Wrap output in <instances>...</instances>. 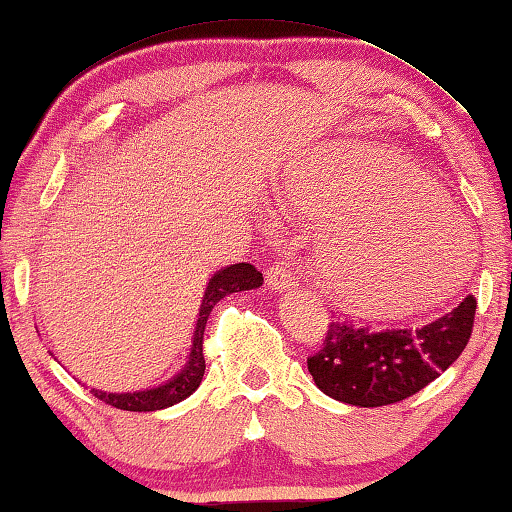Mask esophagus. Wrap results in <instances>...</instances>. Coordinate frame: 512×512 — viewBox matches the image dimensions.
<instances>
[{"mask_svg":"<svg viewBox=\"0 0 512 512\" xmlns=\"http://www.w3.org/2000/svg\"><path fill=\"white\" fill-rule=\"evenodd\" d=\"M266 280H268V284L275 288V291H284L286 293V291H293L300 277H297L295 268L288 264L286 259H277V262L271 268H268Z\"/></svg>","mask_w":512,"mask_h":512,"instance_id":"34e87169","label":"esophagus"}]
</instances>
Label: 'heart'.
I'll use <instances>...</instances> for the list:
<instances>
[{"mask_svg":"<svg viewBox=\"0 0 512 512\" xmlns=\"http://www.w3.org/2000/svg\"><path fill=\"white\" fill-rule=\"evenodd\" d=\"M282 192L293 208L327 219L313 275L349 309H410L423 300L410 280L448 264L457 234L468 255L470 235L441 185L392 147H324L286 172Z\"/></svg>","mask_w":512,"mask_h":512,"instance_id":"b5f03b06","label":"heart"}]
</instances>
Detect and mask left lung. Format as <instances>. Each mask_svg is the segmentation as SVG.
I'll return each instance as SVG.
<instances>
[{
    "mask_svg": "<svg viewBox=\"0 0 512 512\" xmlns=\"http://www.w3.org/2000/svg\"><path fill=\"white\" fill-rule=\"evenodd\" d=\"M477 300L472 295L418 329L369 331L331 322L309 371L320 392L356 407L405 401L439 378L466 349Z\"/></svg>",
    "mask_w": 512,
    "mask_h": 512,
    "instance_id": "8db88e82",
    "label": "left lung"
}]
</instances>
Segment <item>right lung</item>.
Instances as JSON below:
<instances>
[{"mask_svg":"<svg viewBox=\"0 0 512 512\" xmlns=\"http://www.w3.org/2000/svg\"><path fill=\"white\" fill-rule=\"evenodd\" d=\"M262 284H264L262 273L246 262L219 268V271L208 280L206 293H203L197 327H194L190 356H188V362L181 367L179 374H174L163 385H156L150 389H138V392L109 394V392H102V389H91V394H94L98 401H105L107 405H114L118 410H127V412H156L185 401L190 394L197 392V387L203 380V371H206V358H203V331H206L210 311L215 309V304L219 300H224L226 295L239 293V291H253V288H259Z\"/></svg>","mask_w":512,"mask_h":512,"instance_id":"obj_1","label":"right lung"}]
</instances>
